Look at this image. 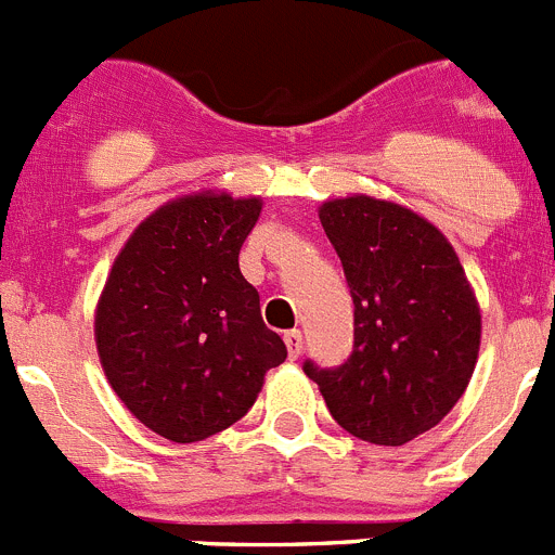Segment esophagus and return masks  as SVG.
<instances>
[{
    "label": "esophagus",
    "instance_id": "34e87169",
    "mask_svg": "<svg viewBox=\"0 0 555 555\" xmlns=\"http://www.w3.org/2000/svg\"><path fill=\"white\" fill-rule=\"evenodd\" d=\"M284 346H287V353L289 359H298L304 351V334L298 332V328H293V332L284 334Z\"/></svg>",
    "mask_w": 555,
    "mask_h": 555
}]
</instances>
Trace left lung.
<instances>
[{
    "label": "left lung",
    "instance_id": "left-lung-1",
    "mask_svg": "<svg viewBox=\"0 0 555 555\" xmlns=\"http://www.w3.org/2000/svg\"><path fill=\"white\" fill-rule=\"evenodd\" d=\"M353 298V351L337 367L312 359L334 421L373 446H403L462 398L481 343V312L446 234L412 209L371 196L321 207Z\"/></svg>",
    "mask_w": 555,
    "mask_h": 555
}]
</instances>
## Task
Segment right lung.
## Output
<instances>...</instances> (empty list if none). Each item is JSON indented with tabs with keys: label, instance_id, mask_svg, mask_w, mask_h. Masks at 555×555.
I'll list each match as a JSON object with an SVG mask.
<instances>
[{
	"label": "right lung",
	"instance_id": "obj_1",
	"mask_svg": "<svg viewBox=\"0 0 555 555\" xmlns=\"http://www.w3.org/2000/svg\"><path fill=\"white\" fill-rule=\"evenodd\" d=\"M259 198L198 193L149 216L109 271L96 309L104 376L129 412L171 442L237 423L287 359L243 279Z\"/></svg>",
	"mask_w": 555,
	"mask_h": 555
}]
</instances>
